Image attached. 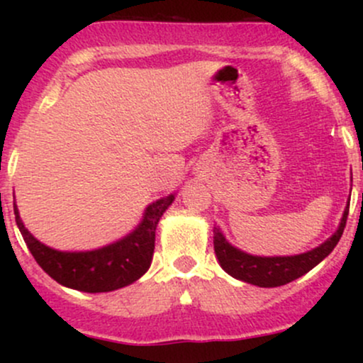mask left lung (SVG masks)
<instances>
[{
    "mask_svg": "<svg viewBox=\"0 0 363 363\" xmlns=\"http://www.w3.org/2000/svg\"><path fill=\"white\" fill-rule=\"evenodd\" d=\"M347 218L348 206L345 208L343 216H341L338 230L329 237L326 242L318 245L312 251L295 254V256H254V254H247L228 242L218 227H213L216 259L225 272L240 281L262 286V289L286 285V283L303 277L331 254L336 244L340 242L341 235H343Z\"/></svg>",
    "mask_w": 363,
    "mask_h": 363,
    "instance_id": "8db88e82",
    "label": "left lung"
}]
</instances>
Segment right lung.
I'll return each mask as SVG.
<instances>
[{"instance_id":"1","label":"right lung","mask_w":363,"mask_h":363,"mask_svg":"<svg viewBox=\"0 0 363 363\" xmlns=\"http://www.w3.org/2000/svg\"><path fill=\"white\" fill-rule=\"evenodd\" d=\"M176 194L147 206L138 227L123 239L94 251H57L37 240L27 230L13 203L15 220L28 251L49 277L68 289L101 294L131 285L148 272L155 249V230Z\"/></svg>"}]
</instances>
